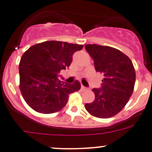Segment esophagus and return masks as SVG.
I'll use <instances>...</instances> for the list:
<instances>
[{"label":"esophagus","mask_w":152,"mask_h":152,"mask_svg":"<svg viewBox=\"0 0 152 152\" xmlns=\"http://www.w3.org/2000/svg\"><path fill=\"white\" fill-rule=\"evenodd\" d=\"M89 89L88 88H86V87H84V86H81V91H88V90Z\"/></svg>","instance_id":"esophagus-1"}]
</instances>
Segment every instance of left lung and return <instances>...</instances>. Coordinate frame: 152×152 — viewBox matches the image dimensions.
Returning a JSON list of instances; mask_svg holds the SVG:
<instances>
[{
    "mask_svg": "<svg viewBox=\"0 0 152 152\" xmlns=\"http://www.w3.org/2000/svg\"><path fill=\"white\" fill-rule=\"evenodd\" d=\"M85 49L94 61L96 72L103 74L101 87L92 90L95 99L86 103V110L98 118L117 114L128 103L133 92L135 72L129 58L112 47L88 44Z\"/></svg>",
    "mask_w": 152,
    "mask_h": 152,
    "instance_id": "left-lung-1",
    "label": "left lung"
}]
</instances>
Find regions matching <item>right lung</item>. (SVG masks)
<instances>
[{
  "mask_svg": "<svg viewBox=\"0 0 152 152\" xmlns=\"http://www.w3.org/2000/svg\"><path fill=\"white\" fill-rule=\"evenodd\" d=\"M82 45L46 41L31 46L19 64L20 89L28 105L36 112L49 114L65 107L70 94L78 91L80 84H68L58 78L68 68L75 52ZM61 79H63V77Z\"/></svg>",
  "mask_w": 152,
  "mask_h": 152,
  "instance_id": "obj_1",
  "label": "right lung"
}]
</instances>
